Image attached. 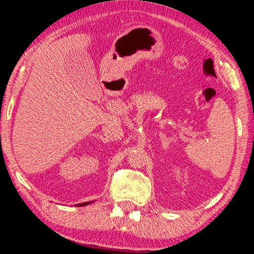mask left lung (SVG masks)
<instances>
[{"label": "left lung", "instance_id": "left-lung-1", "mask_svg": "<svg viewBox=\"0 0 254 254\" xmlns=\"http://www.w3.org/2000/svg\"><path fill=\"white\" fill-rule=\"evenodd\" d=\"M88 204H89V203H88ZM86 205H87V204H86Z\"/></svg>", "mask_w": 254, "mask_h": 254}]
</instances>
